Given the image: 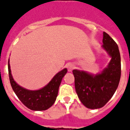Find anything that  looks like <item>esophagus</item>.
<instances>
[{"label":"esophagus","instance_id":"esophagus-1","mask_svg":"<svg viewBox=\"0 0 130 130\" xmlns=\"http://www.w3.org/2000/svg\"><path fill=\"white\" fill-rule=\"evenodd\" d=\"M66 66H67L68 70L69 72L72 71V70L74 69V66L72 64H68Z\"/></svg>","mask_w":130,"mask_h":130}]
</instances>
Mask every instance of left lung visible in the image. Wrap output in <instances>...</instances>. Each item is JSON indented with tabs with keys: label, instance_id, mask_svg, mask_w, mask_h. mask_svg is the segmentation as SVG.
I'll use <instances>...</instances> for the list:
<instances>
[{
	"label": "left lung",
	"instance_id": "obj_1",
	"mask_svg": "<svg viewBox=\"0 0 130 130\" xmlns=\"http://www.w3.org/2000/svg\"><path fill=\"white\" fill-rule=\"evenodd\" d=\"M102 47L111 57L101 74H90L74 70L75 89L81 102L88 108L97 109L106 104L118 88L121 77V58L118 46L109 34L103 33Z\"/></svg>",
	"mask_w": 130,
	"mask_h": 130
}]
</instances>
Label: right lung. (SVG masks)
Returning a JSON list of instances; mask_svg holds the SVG:
<instances>
[{
	"instance_id": "1",
	"label": "right lung",
	"mask_w": 130,
	"mask_h": 130,
	"mask_svg": "<svg viewBox=\"0 0 130 130\" xmlns=\"http://www.w3.org/2000/svg\"><path fill=\"white\" fill-rule=\"evenodd\" d=\"M8 68L10 82L17 97L24 106L35 111L46 110L54 104L58 96V88L62 79L67 72L66 68L62 70L56 74L52 80L43 88L32 91L23 88L14 82L10 72L9 61Z\"/></svg>"
}]
</instances>
